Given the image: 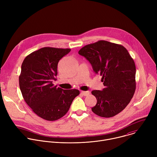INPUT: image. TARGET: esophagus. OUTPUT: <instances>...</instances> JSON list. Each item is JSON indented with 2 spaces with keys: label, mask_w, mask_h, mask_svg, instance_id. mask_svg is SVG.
<instances>
[{
  "label": "esophagus",
  "mask_w": 157,
  "mask_h": 157,
  "mask_svg": "<svg viewBox=\"0 0 157 157\" xmlns=\"http://www.w3.org/2000/svg\"><path fill=\"white\" fill-rule=\"evenodd\" d=\"M81 94H82V96H87V95L89 94V91H81Z\"/></svg>",
  "instance_id": "obj_1"
}]
</instances>
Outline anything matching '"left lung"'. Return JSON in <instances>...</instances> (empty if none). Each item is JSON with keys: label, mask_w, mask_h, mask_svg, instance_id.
<instances>
[{"label": "left lung", "mask_w": 157, "mask_h": 157, "mask_svg": "<svg viewBox=\"0 0 157 157\" xmlns=\"http://www.w3.org/2000/svg\"><path fill=\"white\" fill-rule=\"evenodd\" d=\"M102 76L105 87L91 92L97 103L91 108L96 115L111 117L118 114L128 104L136 88L135 62L121 44L105 40L87 44L78 52Z\"/></svg>", "instance_id": "obj_1"}]
</instances>
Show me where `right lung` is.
I'll list each match as a JSON object with an SVG mask.
<instances>
[{
	"instance_id": "add662e5",
	"label": "right lung",
	"mask_w": 157,
	"mask_h": 157,
	"mask_svg": "<svg viewBox=\"0 0 157 157\" xmlns=\"http://www.w3.org/2000/svg\"><path fill=\"white\" fill-rule=\"evenodd\" d=\"M70 48L44 47L27 56L21 64L19 86L25 101L40 117L56 121L68 111L78 89H64L52 83L56 80L59 61Z\"/></svg>"
}]
</instances>
